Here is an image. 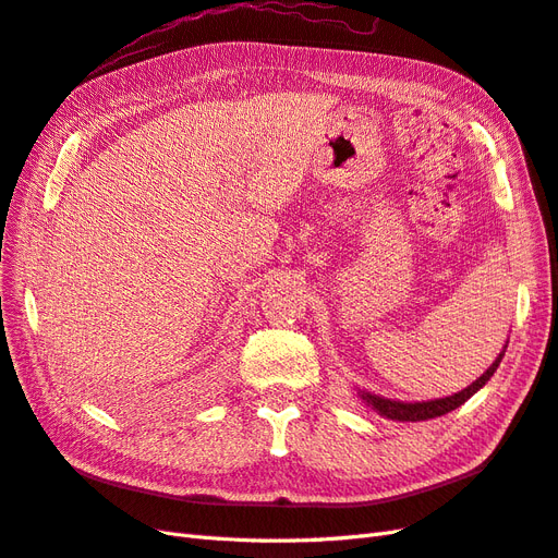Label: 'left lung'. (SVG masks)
<instances>
[{
  "label": "left lung",
  "instance_id": "8db88e82",
  "mask_svg": "<svg viewBox=\"0 0 558 558\" xmlns=\"http://www.w3.org/2000/svg\"><path fill=\"white\" fill-rule=\"evenodd\" d=\"M505 353L497 355V361L485 369V373L471 384V387H466L464 391L454 393V396H448V398H436V401H426V403H401V401H391V398H381V396H375V393H363V401L367 405H373L379 415L389 417V420H398V422H422V420H434V417H440L446 415V412L460 408L462 403H466L471 396H474L481 387H485V381H488L493 377V373L497 369L499 361H502Z\"/></svg>",
  "mask_w": 558,
  "mask_h": 558
}]
</instances>
